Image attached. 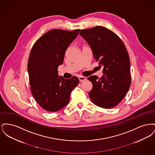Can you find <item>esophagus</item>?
Segmentation results:
<instances>
[{"instance_id":"34e87169","label":"esophagus","mask_w":155,"mask_h":155,"mask_svg":"<svg viewBox=\"0 0 155 155\" xmlns=\"http://www.w3.org/2000/svg\"><path fill=\"white\" fill-rule=\"evenodd\" d=\"M78 79H79V81H80V82H82V81H85L86 80V78L85 77L80 76V77H78Z\"/></svg>"}]
</instances>
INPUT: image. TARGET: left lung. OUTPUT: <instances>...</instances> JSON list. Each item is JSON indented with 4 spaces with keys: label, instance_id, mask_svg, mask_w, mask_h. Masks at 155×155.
I'll use <instances>...</instances> for the list:
<instances>
[{
    "label": "left lung",
    "instance_id": "1",
    "mask_svg": "<svg viewBox=\"0 0 155 155\" xmlns=\"http://www.w3.org/2000/svg\"><path fill=\"white\" fill-rule=\"evenodd\" d=\"M80 35L103 67L101 78L96 75L88 78L92 84L90 99L97 106L112 108L123 100L131 84L130 61L125 45L114 32L102 26L81 30Z\"/></svg>",
    "mask_w": 155,
    "mask_h": 155
}]
</instances>
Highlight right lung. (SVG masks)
Returning a JSON list of instances; mask_svg holds the SVG:
<instances>
[{"instance_id":"right-lung-1","label":"right lung","mask_w":155,"mask_h":155,"mask_svg":"<svg viewBox=\"0 0 155 155\" xmlns=\"http://www.w3.org/2000/svg\"><path fill=\"white\" fill-rule=\"evenodd\" d=\"M79 31L51 30L32 48L28 63L30 89L37 103L45 110L57 111L65 107L71 91L79 83L77 77L65 79L59 77L58 71L67 48Z\"/></svg>"}]
</instances>
